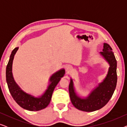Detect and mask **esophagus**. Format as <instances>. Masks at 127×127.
Masks as SVG:
<instances>
[{"label": "esophagus", "mask_w": 127, "mask_h": 127, "mask_svg": "<svg viewBox=\"0 0 127 127\" xmlns=\"http://www.w3.org/2000/svg\"><path fill=\"white\" fill-rule=\"evenodd\" d=\"M71 68H72V66H67L66 67V70L68 71V70H70V69H71Z\"/></svg>", "instance_id": "1"}]
</instances>
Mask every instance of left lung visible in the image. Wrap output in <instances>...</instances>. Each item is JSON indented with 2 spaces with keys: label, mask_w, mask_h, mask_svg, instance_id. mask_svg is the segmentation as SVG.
<instances>
[{
  "label": "left lung",
  "mask_w": 127,
  "mask_h": 127,
  "mask_svg": "<svg viewBox=\"0 0 127 127\" xmlns=\"http://www.w3.org/2000/svg\"><path fill=\"white\" fill-rule=\"evenodd\" d=\"M100 54L110 65L108 73L103 82L95 88L86 98L78 96L75 93L72 79L69 86L71 102L76 108L84 112H94L106 105L113 94L117 81V61L112 48L107 43L103 44V51Z\"/></svg>",
  "instance_id": "1"
}]
</instances>
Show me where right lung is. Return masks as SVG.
<instances>
[{
    "mask_svg": "<svg viewBox=\"0 0 127 127\" xmlns=\"http://www.w3.org/2000/svg\"><path fill=\"white\" fill-rule=\"evenodd\" d=\"M18 50V47H16L13 50L6 67V81L8 90L14 100L23 109L29 111L42 110L49 105L54 90L60 81L61 78L64 76L65 71L64 69H61L53 74L50 79L51 83L44 94L39 98H35L22 91L14 80L12 73V64L14 57Z\"/></svg>",
    "mask_w": 127,
    "mask_h": 127,
    "instance_id": "1",
    "label": "right lung"
}]
</instances>
